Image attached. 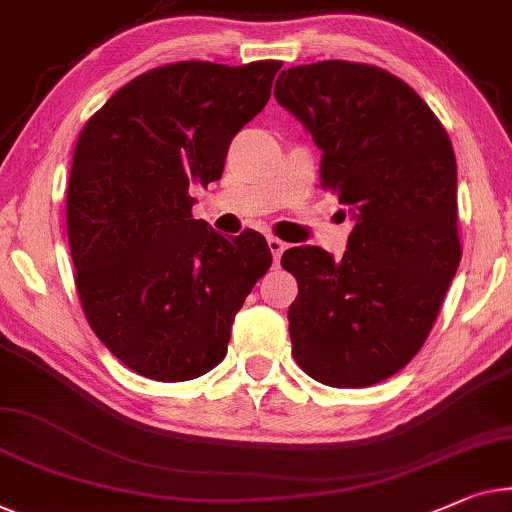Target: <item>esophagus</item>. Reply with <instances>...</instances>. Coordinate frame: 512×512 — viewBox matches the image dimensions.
Wrapping results in <instances>:
<instances>
[{
	"mask_svg": "<svg viewBox=\"0 0 512 512\" xmlns=\"http://www.w3.org/2000/svg\"><path fill=\"white\" fill-rule=\"evenodd\" d=\"M268 247H270V251H272V258H274V263H279V258H281V254H284L286 251V247L288 244L284 242V240H279V238H268Z\"/></svg>",
	"mask_w": 512,
	"mask_h": 512,
	"instance_id": "esophagus-1",
	"label": "esophagus"
}]
</instances>
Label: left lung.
Returning a JSON list of instances; mask_svg holds the SVG:
<instances>
[{
	"label": "left lung",
	"instance_id": "1",
	"mask_svg": "<svg viewBox=\"0 0 512 512\" xmlns=\"http://www.w3.org/2000/svg\"><path fill=\"white\" fill-rule=\"evenodd\" d=\"M274 99L311 133L323 187L355 221L342 261L321 247L281 256L298 279L293 358L330 388H367L420 351L462 258L453 143L404 80L372 64L291 66Z\"/></svg>",
	"mask_w": 512,
	"mask_h": 512
}]
</instances>
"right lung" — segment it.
Returning a JSON list of instances; mask_svg holds the SVG:
<instances>
[{
    "mask_svg": "<svg viewBox=\"0 0 512 512\" xmlns=\"http://www.w3.org/2000/svg\"><path fill=\"white\" fill-rule=\"evenodd\" d=\"M281 62H177L140 73L87 120L73 152L66 231L94 335L147 379L203 376L228 351L244 298L272 265L261 233L194 219L191 184L270 99Z\"/></svg>",
    "mask_w": 512,
    "mask_h": 512,
    "instance_id": "obj_1",
    "label": "right lung"
}]
</instances>
